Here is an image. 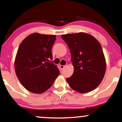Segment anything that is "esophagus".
<instances>
[{"label": "esophagus", "instance_id": "34e87169", "mask_svg": "<svg viewBox=\"0 0 122 122\" xmlns=\"http://www.w3.org/2000/svg\"><path fill=\"white\" fill-rule=\"evenodd\" d=\"M65 65H61V66H60V68H61V69H63L65 68Z\"/></svg>", "mask_w": 122, "mask_h": 122}]
</instances>
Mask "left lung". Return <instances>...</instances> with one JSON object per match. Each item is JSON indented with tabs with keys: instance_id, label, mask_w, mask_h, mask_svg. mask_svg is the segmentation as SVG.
Masks as SVG:
<instances>
[{
	"instance_id": "8db88e82",
	"label": "left lung",
	"mask_w": 122,
	"mask_h": 122,
	"mask_svg": "<svg viewBox=\"0 0 122 122\" xmlns=\"http://www.w3.org/2000/svg\"><path fill=\"white\" fill-rule=\"evenodd\" d=\"M61 38L69 48L74 68L73 75L66 78L68 84L80 93L93 90L103 80L106 68L99 42L84 32L63 35Z\"/></svg>"
}]
</instances>
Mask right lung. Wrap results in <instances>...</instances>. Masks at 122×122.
<instances>
[{"instance_id":"obj_1","label":"right lung","mask_w":122,"mask_h":122,"mask_svg":"<svg viewBox=\"0 0 122 122\" xmlns=\"http://www.w3.org/2000/svg\"><path fill=\"white\" fill-rule=\"evenodd\" d=\"M56 35L34 33L22 41L15 60L17 78L28 91L42 93L52 85L60 71L50 60Z\"/></svg>"}]
</instances>
